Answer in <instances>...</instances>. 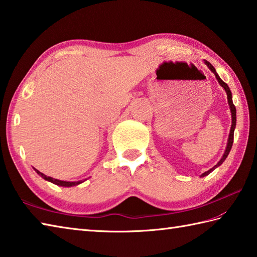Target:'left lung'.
Masks as SVG:
<instances>
[{"instance_id": "obj_1", "label": "left lung", "mask_w": 257, "mask_h": 257, "mask_svg": "<svg viewBox=\"0 0 257 257\" xmlns=\"http://www.w3.org/2000/svg\"><path fill=\"white\" fill-rule=\"evenodd\" d=\"M204 63L206 64V66L209 67V68L212 70L213 73H214V75H215V77H216L217 81H219L220 85H221V86L223 87V88L225 89V91H226V94H227V101H228V105H230V108H231V113H232V125H231V130H230V136H228V141H227L226 149H225L224 155H223V157H222V159H221L219 162H217V165H215V166L213 167L212 169H210L209 171H206V172H204V173H202V174H201V177H205V176H207V174L211 173L213 170H214L215 168H217L219 166H221L222 163L224 162V160L226 159V157L228 156V154H230L231 148H232L233 139H234V129H235V125H236V109H235V106H234L233 100H232V92H231L230 88H228L227 84H225L224 81H223V80L219 77V75H217V74H216V72H215V68L212 66L211 63H209L207 61H205Z\"/></svg>"}]
</instances>
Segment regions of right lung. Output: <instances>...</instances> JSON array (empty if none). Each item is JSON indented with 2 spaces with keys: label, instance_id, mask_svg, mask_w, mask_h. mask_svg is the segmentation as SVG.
Here are the masks:
<instances>
[{
  "label": "right lung",
  "instance_id": "obj_1",
  "mask_svg": "<svg viewBox=\"0 0 257 257\" xmlns=\"http://www.w3.org/2000/svg\"><path fill=\"white\" fill-rule=\"evenodd\" d=\"M34 170L37 172V174L38 176H41L43 179H45V180H47V181H50V182H52V183H54V184H56V185H61V187H74V185H77V184H79V183H81L80 181H77V182H69V181H62V180H57V179H53V178H51V177H47V176H45L44 173H42V172H40L38 170H36V169L34 168Z\"/></svg>",
  "mask_w": 257,
  "mask_h": 257
}]
</instances>
